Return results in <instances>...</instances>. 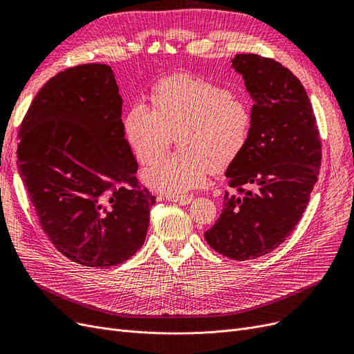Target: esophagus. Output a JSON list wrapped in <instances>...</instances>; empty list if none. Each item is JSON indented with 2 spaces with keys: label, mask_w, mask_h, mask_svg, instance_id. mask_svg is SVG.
I'll return each mask as SVG.
<instances>
[{
  "label": "esophagus",
  "mask_w": 354,
  "mask_h": 354,
  "mask_svg": "<svg viewBox=\"0 0 354 354\" xmlns=\"http://www.w3.org/2000/svg\"><path fill=\"white\" fill-rule=\"evenodd\" d=\"M166 199L167 201H171V202H178V203H182V205H185V203H188V202H191V199H192V195H187V196H166Z\"/></svg>",
  "instance_id": "34e87169"
}]
</instances>
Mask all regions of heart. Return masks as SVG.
Segmentation results:
<instances>
[{
  "instance_id": "1",
  "label": "heart",
  "mask_w": 354,
  "mask_h": 354,
  "mask_svg": "<svg viewBox=\"0 0 354 354\" xmlns=\"http://www.w3.org/2000/svg\"><path fill=\"white\" fill-rule=\"evenodd\" d=\"M153 105L138 99L124 118V136L142 165L159 158L172 136L180 153L159 159L143 172V182L167 195L203 187L216 167L232 163L248 145L250 106L232 91L207 80L178 76L153 93Z\"/></svg>"
}]
</instances>
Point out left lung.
I'll return each instance as SVG.
<instances>
[{
    "label": "left lung",
    "mask_w": 354,
    "mask_h": 354,
    "mask_svg": "<svg viewBox=\"0 0 354 354\" xmlns=\"http://www.w3.org/2000/svg\"><path fill=\"white\" fill-rule=\"evenodd\" d=\"M232 67L254 100L252 130L225 172L231 191L205 239L245 261L281 245L299 224L317 182L322 143L304 86L287 67L258 54H236Z\"/></svg>",
    "instance_id": "obj_1"
}]
</instances>
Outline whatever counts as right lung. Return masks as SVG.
I'll return each instance as SVG.
<instances>
[{
	"mask_svg": "<svg viewBox=\"0 0 354 354\" xmlns=\"http://www.w3.org/2000/svg\"><path fill=\"white\" fill-rule=\"evenodd\" d=\"M17 158L43 231L71 261L113 267L143 245L156 199L136 178L110 66L51 77L21 122Z\"/></svg>",
	"mask_w": 354,
	"mask_h": 354,
	"instance_id": "obj_1",
	"label": "right lung"
}]
</instances>
